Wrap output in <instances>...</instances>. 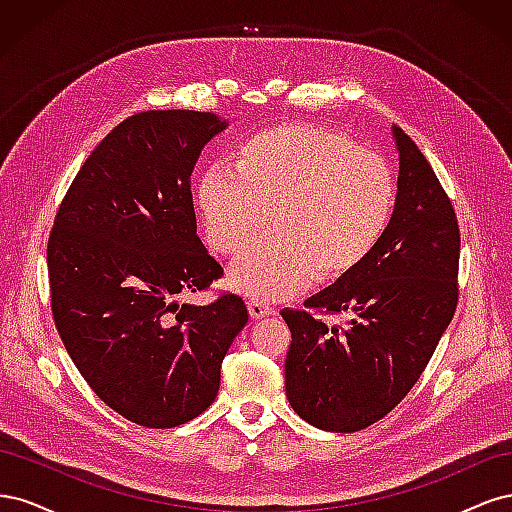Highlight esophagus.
<instances>
[{"mask_svg": "<svg viewBox=\"0 0 512 512\" xmlns=\"http://www.w3.org/2000/svg\"><path fill=\"white\" fill-rule=\"evenodd\" d=\"M247 307H250V314H252V318H256V320L267 318V316L275 314V309H273L269 303L260 301V299H250V301H247Z\"/></svg>", "mask_w": 512, "mask_h": 512, "instance_id": "esophagus-1", "label": "esophagus"}]
</instances>
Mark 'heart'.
Listing matches in <instances>:
<instances>
[{"instance_id": "obj_1", "label": "heart", "mask_w": 512, "mask_h": 512, "mask_svg": "<svg viewBox=\"0 0 512 512\" xmlns=\"http://www.w3.org/2000/svg\"><path fill=\"white\" fill-rule=\"evenodd\" d=\"M196 207L215 252L235 258L262 228L273 232L232 269L237 290L260 301L290 297L312 277L337 280L382 241L395 207V177L378 153L312 126L247 136L228 166L200 177Z\"/></svg>"}]
</instances>
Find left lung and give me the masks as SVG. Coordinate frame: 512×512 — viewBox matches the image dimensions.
I'll list each match as a JSON object with an SVG mask.
<instances>
[{
  "instance_id": "1",
  "label": "left lung",
  "mask_w": 512,
  "mask_h": 512,
  "mask_svg": "<svg viewBox=\"0 0 512 512\" xmlns=\"http://www.w3.org/2000/svg\"><path fill=\"white\" fill-rule=\"evenodd\" d=\"M397 198L382 241L361 267L282 309L292 333L286 395L303 421L361 431L389 414L421 378L457 307L459 224L436 173L393 126ZM320 313H346L329 328Z\"/></svg>"
}]
</instances>
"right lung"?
I'll list each match as a JSON object with an SVG mask.
<instances>
[{
  "mask_svg": "<svg viewBox=\"0 0 512 512\" xmlns=\"http://www.w3.org/2000/svg\"><path fill=\"white\" fill-rule=\"evenodd\" d=\"M226 126L198 111L128 117L55 215L46 247L55 327L94 393L136 425L168 429L203 414L250 316L237 294L177 301L224 275L196 235L190 177Z\"/></svg>",
  "mask_w": 512,
  "mask_h": 512,
  "instance_id": "add662e5",
  "label": "right lung"
}]
</instances>
